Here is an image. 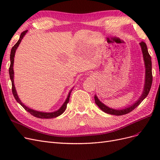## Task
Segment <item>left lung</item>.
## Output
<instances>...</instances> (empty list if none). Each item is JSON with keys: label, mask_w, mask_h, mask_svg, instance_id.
I'll list each match as a JSON object with an SVG mask.
<instances>
[{"label": "left lung", "mask_w": 160, "mask_h": 160, "mask_svg": "<svg viewBox=\"0 0 160 160\" xmlns=\"http://www.w3.org/2000/svg\"><path fill=\"white\" fill-rule=\"evenodd\" d=\"M139 45L141 46L144 64H145V68H146V72H145V73H146V75H145V83H144L143 90L141 96H140V98L132 105H129V107H127L122 109H115L109 108L108 106L105 105L104 103L101 102V101L98 99V96L95 95L94 98H95V103L98 105V107L101 110L104 111V112L106 113L117 115V116L127 114L131 112L132 111H133L135 108H136L142 102L143 99L146 98L149 93L150 89H151V87H152V79H153L152 72V59L148 52V47L146 43L142 41L141 42H139Z\"/></svg>", "instance_id": "obj_1"}]
</instances>
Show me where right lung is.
<instances>
[{
	"mask_svg": "<svg viewBox=\"0 0 160 160\" xmlns=\"http://www.w3.org/2000/svg\"><path fill=\"white\" fill-rule=\"evenodd\" d=\"M27 31H28V30L24 31V32H22L21 33V35L20 36V38H19L18 41H17V42L16 43V44L12 47V49H11V55H10L11 65H10V67H9V75H10V79H11V82H12V94L14 95V98H15V99L17 100V102L19 104H20L22 106V107L24 109H25L27 111H28V113H30L32 115L35 116V117L38 118H41V119H52V118H55L58 117V116L61 115L62 113H63V112L65 111V109L67 108V103H69L70 95H71V93L72 89H71L70 90L68 95H67V99L65 101V102L63 103V104L61 105V107L59 109L55 111H53V112H42V111H38L32 109H31L27 107L26 105H24V103H22V101H21V99H19L18 96L17 95V93L15 87H14V70H13L14 58V55H15V52H16V51L17 49L18 45H20V43H21L22 39L23 38V37H25V35H26V33L27 32Z\"/></svg>",
	"mask_w": 160,
	"mask_h": 160,
	"instance_id": "right-lung-1",
	"label": "right lung"
}]
</instances>
